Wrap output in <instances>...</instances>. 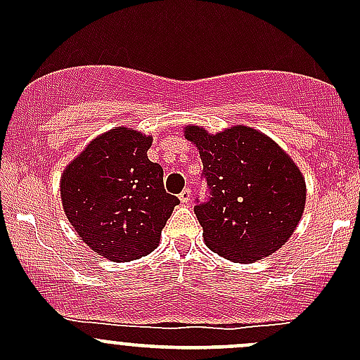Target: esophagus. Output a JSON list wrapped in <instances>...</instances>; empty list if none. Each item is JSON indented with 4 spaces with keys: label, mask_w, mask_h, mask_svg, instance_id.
<instances>
[{
    "label": "esophagus",
    "mask_w": 360,
    "mask_h": 360,
    "mask_svg": "<svg viewBox=\"0 0 360 360\" xmlns=\"http://www.w3.org/2000/svg\"><path fill=\"white\" fill-rule=\"evenodd\" d=\"M179 200L183 202V203H190L191 202V190H190V188H186V190L181 191Z\"/></svg>",
    "instance_id": "1"
}]
</instances>
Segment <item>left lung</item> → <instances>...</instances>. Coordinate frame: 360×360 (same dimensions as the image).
<instances>
[{
  "instance_id": "8db88e82",
  "label": "left lung",
  "mask_w": 360,
  "mask_h": 360,
  "mask_svg": "<svg viewBox=\"0 0 360 360\" xmlns=\"http://www.w3.org/2000/svg\"><path fill=\"white\" fill-rule=\"evenodd\" d=\"M203 163L209 202L195 205L205 245L224 259L252 263L291 238L307 202L300 167L274 139L252 127L210 134L184 127Z\"/></svg>"
}]
</instances>
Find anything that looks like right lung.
Segmentation results:
<instances>
[{
    "label": "right lung",
    "mask_w": 360,
    "mask_h": 360,
    "mask_svg": "<svg viewBox=\"0 0 360 360\" xmlns=\"http://www.w3.org/2000/svg\"><path fill=\"white\" fill-rule=\"evenodd\" d=\"M153 137L115 127L90 141L60 176L69 223L94 252L116 263L139 259L160 242L179 198L163 188V169L150 162Z\"/></svg>",
    "instance_id": "right-lung-1"
}]
</instances>
